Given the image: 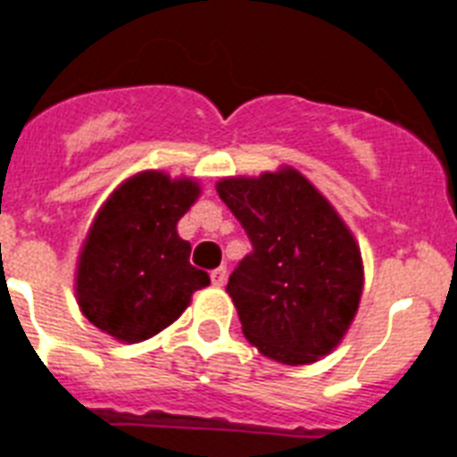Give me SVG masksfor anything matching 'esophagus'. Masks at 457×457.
I'll list each match as a JSON object with an SVG mask.
<instances>
[{"instance_id":"esophagus-1","label":"esophagus","mask_w":457,"mask_h":457,"mask_svg":"<svg viewBox=\"0 0 457 457\" xmlns=\"http://www.w3.org/2000/svg\"><path fill=\"white\" fill-rule=\"evenodd\" d=\"M211 283L216 287L225 286V283H228V270H225V267H218V270L211 271Z\"/></svg>"}]
</instances>
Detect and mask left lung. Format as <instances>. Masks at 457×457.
Instances as JSON below:
<instances>
[{
  "label": "left lung",
  "instance_id": "obj_1",
  "mask_svg": "<svg viewBox=\"0 0 457 457\" xmlns=\"http://www.w3.org/2000/svg\"><path fill=\"white\" fill-rule=\"evenodd\" d=\"M216 190L253 244L228 283L244 337L281 365L325 358L346 337L365 286L348 225L293 167L228 176Z\"/></svg>",
  "mask_w": 457,
  "mask_h": 457
}]
</instances>
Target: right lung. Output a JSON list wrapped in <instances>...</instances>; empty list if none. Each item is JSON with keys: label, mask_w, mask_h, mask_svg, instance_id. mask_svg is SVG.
Instances as JSON below:
<instances>
[{"label": "right lung", "mask_w": 457, "mask_h": 457, "mask_svg": "<svg viewBox=\"0 0 457 457\" xmlns=\"http://www.w3.org/2000/svg\"><path fill=\"white\" fill-rule=\"evenodd\" d=\"M195 179L157 170L129 176L99 206L76 262V300L95 328L139 344L170 328L211 283L190 264L179 220L197 202Z\"/></svg>", "instance_id": "obj_1"}]
</instances>
